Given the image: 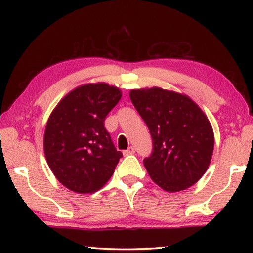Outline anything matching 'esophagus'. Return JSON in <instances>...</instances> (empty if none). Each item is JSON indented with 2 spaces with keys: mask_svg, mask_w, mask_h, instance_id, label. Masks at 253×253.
Masks as SVG:
<instances>
[{
  "mask_svg": "<svg viewBox=\"0 0 253 253\" xmlns=\"http://www.w3.org/2000/svg\"><path fill=\"white\" fill-rule=\"evenodd\" d=\"M135 153V148L132 147V146H130L129 148L128 149H126V151H124L123 152V154H124V156H127V155H131V154H134Z\"/></svg>",
  "mask_w": 253,
  "mask_h": 253,
  "instance_id": "34e87169",
  "label": "esophagus"
}]
</instances>
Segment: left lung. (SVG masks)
I'll return each instance as SVG.
<instances>
[{
	"mask_svg": "<svg viewBox=\"0 0 253 253\" xmlns=\"http://www.w3.org/2000/svg\"><path fill=\"white\" fill-rule=\"evenodd\" d=\"M130 100L153 138L144 166L166 192L186 190L209 169L214 132L207 115L190 97L160 87L132 89Z\"/></svg>",
	"mask_w": 253,
	"mask_h": 253,
	"instance_id": "left-lung-1",
	"label": "left lung"
}]
</instances>
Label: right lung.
<instances>
[{
    "instance_id": "obj_1",
    "label": "right lung",
    "mask_w": 253,
    "mask_h": 253,
    "mask_svg": "<svg viewBox=\"0 0 253 253\" xmlns=\"http://www.w3.org/2000/svg\"><path fill=\"white\" fill-rule=\"evenodd\" d=\"M122 90L106 83L84 84L58 102L46 122L43 149L55 178L76 193H93L114 174L121 152L115 148L105 118Z\"/></svg>"
}]
</instances>
